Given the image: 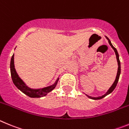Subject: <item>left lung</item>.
Returning <instances> with one entry per match:
<instances>
[{"instance_id": "obj_1", "label": "left lung", "mask_w": 129, "mask_h": 129, "mask_svg": "<svg viewBox=\"0 0 129 129\" xmlns=\"http://www.w3.org/2000/svg\"><path fill=\"white\" fill-rule=\"evenodd\" d=\"M105 38H106L107 39L108 42H109V44H110V46H111V47H112V49H114V52H115V54H116V60H117V62H118V72H117V75H116V79L115 80H114V83H112V85H111V87L109 89V90L107 91L106 93L105 94L102 95V96H98V97H92V96H89V95L86 94H85V95H86L87 96L88 98H90V99L92 100H100V99H102L103 98H104V97H105L106 96H107L108 94H111V92H112L114 90V89H115L117 85V83H118V80H119V75H120V74H121V64H120V61H119V54H118V51H117L116 49L115 48V47H114L113 46H112V44H111V40L109 39V38L108 37H107L106 36H105Z\"/></svg>"}]
</instances>
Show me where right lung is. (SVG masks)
<instances>
[{"mask_svg":"<svg viewBox=\"0 0 129 129\" xmlns=\"http://www.w3.org/2000/svg\"><path fill=\"white\" fill-rule=\"evenodd\" d=\"M10 71H11V75L13 82L15 85L23 93L29 96L31 98H41V97L46 96L49 92H50L55 88L59 80V78H58L53 85L46 87L40 88V89L30 88L20 78L16 71V69L15 68V64H14V54H13L11 59V62H10Z\"/></svg>","mask_w":129,"mask_h":129,"instance_id":"add662e5","label":"right lung"}]
</instances>
